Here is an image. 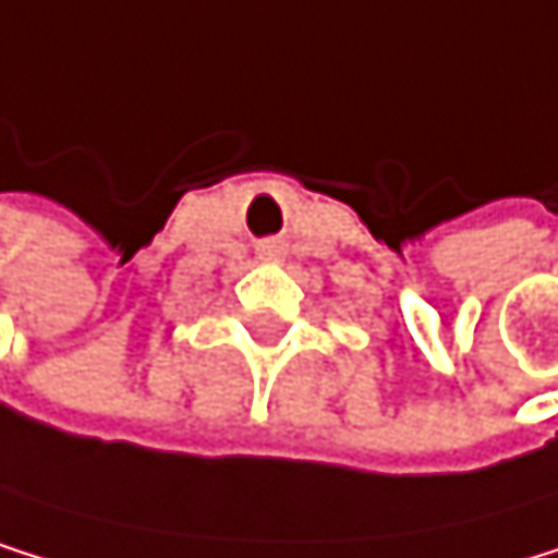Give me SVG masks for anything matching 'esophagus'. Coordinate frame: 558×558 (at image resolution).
<instances>
[{"label":"esophagus","instance_id":"34e87169","mask_svg":"<svg viewBox=\"0 0 558 558\" xmlns=\"http://www.w3.org/2000/svg\"><path fill=\"white\" fill-rule=\"evenodd\" d=\"M281 251H284L281 243H277V240H267V243L260 246V257H267V260H277V257H281Z\"/></svg>","mask_w":558,"mask_h":558}]
</instances>
